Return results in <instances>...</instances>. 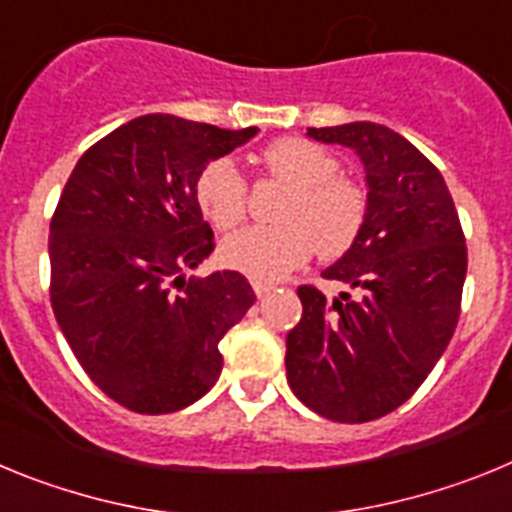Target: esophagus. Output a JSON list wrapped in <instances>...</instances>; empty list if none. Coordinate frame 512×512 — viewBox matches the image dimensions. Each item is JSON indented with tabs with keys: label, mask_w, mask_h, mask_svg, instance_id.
I'll use <instances>...</instances> for the list:
<instances>
[{
	"label": "esophagus",
	"mask_w": 512,
	"mask_h": 512,
	"mask_svg": "<svg viewBox=\"0 0 512 512\" xmlns=\"http://www.w3.org/2000/svg\"><path fill=\"white\" fill-rule=\"evenodd\" d=\"M251 284H253V292H256V297L269 295L271 289H274V284H269V282H259V279H256V282H251Z\"/></svg>",
	"instance_id": "obj_1"
}]
</instances>
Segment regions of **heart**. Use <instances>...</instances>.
Returning a JSON list of instances; mask_svg holds the SVG:
<instances>
[{"mask_svg":"<svg viewBox=\"0 0 512 512\" xmlns=\"http://www.w3.org/2000/svg\"><path fill=\"white\" fill-rule=\"evenodd\" d=\"M261 166L287 194L277 207L279 225H251L228 235L220 256L230 269L259 282H279L310 259L312 246L333 259L354 246L366 220V192L338 176V158L318 143L284 138L261 153ZM197 205L215 228L246 217L248 184L233 158H215L197 176Z\"/></svg>","mask_w":512,"mask_h":512,"instance_id":"1","label":"heart"}]
</instances>
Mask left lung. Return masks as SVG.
I'll use <instances>...</instances> for the list:
<instances>
[{
    "instance_id": "left-lung-1",
    "label": "left lung",
    "mask_w": 512,
    "mask_h": 512,
    "mask_svg": "<svg viewBox=\"0 0 512 512\" xmlns=\"http://www.w3.org/2000/svg\"><path fill=\"white\" fill-rule=\"evenodd\" d=\"M307 138L359 156L369 207L354 246L323 271L354 295L297 289L287 382L323 418L366 423L400 408L449 346L467 246L441 171L400 133L361 120L307 128Z\"/></svg>"
}]
</instances>
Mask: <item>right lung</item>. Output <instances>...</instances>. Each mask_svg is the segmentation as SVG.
<instances>
[{
    "label": "right lung",
    "mask_w": 512,
    "mask_h": 512,
    "mask_svg": "<svg viewBox=\"0 0 512 512\" xmlns=\"http://www.w3.org/2000/svg\"><path fill=\"white\" fill-rule=\"evenodd\" d=\"M259 128L143 115L94 143L51 220V305L104 395L135 413L182 410L223 372L217 343L256 302L238 271L184 277L215 251L197 176Z\"/></svg>",
    "instance_id": "add662e5"
}]
</instances>
